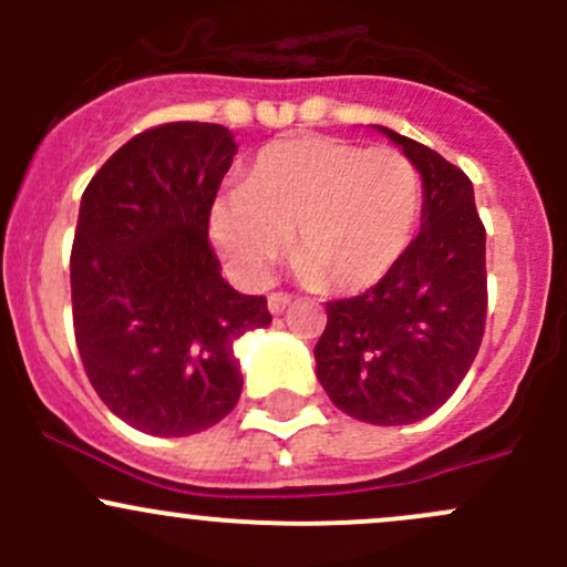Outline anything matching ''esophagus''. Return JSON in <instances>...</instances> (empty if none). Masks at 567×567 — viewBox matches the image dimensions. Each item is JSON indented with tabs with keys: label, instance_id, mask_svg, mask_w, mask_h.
I'll return each instance as SVG.
<instances>
[{
	"label": "esophagus",
	"instance_id": "1",
	"mask_svg": "<svg viewBox=\"0 0 567 567\" xmlns=\"http://www.w3.org/2000/svg\"><path fill=\"white\" fill-rule=\"evenodd\" d=\"M288 307H290V296L282 293V290H279V293L268 296V310H271V316H282Z\"/></svg>",
	"mask_w": 567,
	"mask_h": 567
}]
</instances>
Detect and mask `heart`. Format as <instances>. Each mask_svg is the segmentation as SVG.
Listing matches in <instances>:
<instances>
[{
    "instance_id": "heart-1",
    "label": "heart",
    "mask_w": 567,
    "mask_h": 567,
    "mask_svg": "<svg viewBox=\"0 0 567 567\" xmlns=\"http://www.w3.org/2000/svg\"><path fill=\"white\" fill-rule=\"evenodd\" d=\"M420 208V173L398 147L293 136L262 147L247 186L216 197L210 238L236 277L260 282L293 236L307 279L353 293L392 271Z\"/></svg>"
}]
</instances>
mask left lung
I'll list each match as a JSON object with an SVG mask.
<instances>
[{
    "label": "left lung",
    "mask_w": 567,
    "mask_h": 567,
    "mask_svg": "<svg viewBox=\"0 0 567 567\" xmlns=\"http://www.w3.org/2000/svg\"><path fill=\"white\" fill-rule=\"evenodd\" d=\"M381 131L420 169L422 230L373 288L326 301L316 373L353 420L409 425L447 403L480 351L488 312L485 227L463 169Z\"/></svg>",
    "instance_id": "left-lung-1"
}]
</instances>
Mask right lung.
I'll use <instances>...</instances> for the list:
<instances>
[{
	"mask_svg": "<svg viewBox=\"0 0 567 567\" xmlns=\"http://www.w3.org/2000/svg\"><path fill=\"white\" fill-rule=\"evenodd\" d=\"M216 123L125 142L82 194L71 249L73 334L112 414L151 436L216 425L241 398L233 342L271 323L266 296L221 279L208 219L236 156Z\"/></svg>",
	"mask_w": 567,
	"mask_h": 567,
	"instance_id": "right-lung-1",
	"label": "right lung"
}]
</instances>
